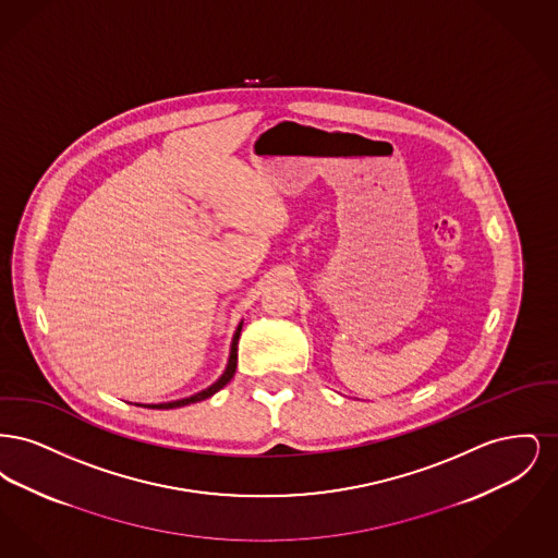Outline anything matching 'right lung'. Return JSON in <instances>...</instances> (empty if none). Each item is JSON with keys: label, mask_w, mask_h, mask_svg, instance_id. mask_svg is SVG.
<instances>
[{"label": "right lung", "mask_w": 558, "mask_h": 558, "mask_svg": "<svg viewBox=\"0 0 558 558\" xmlns=\"http://www.w3.org/2000/svg\"><path fill=\"white\" fill-rule=\"evenodd\" d=\"M240 330H242V324H240L239 330H236V335H234V339H232V351H230L228 368L221 374V378H219L217 383H213L209 389H205V391H201V393H196V396H192V398L178 399V401H169V403H153V405H144V408H153V410L182 408V405H187V403H196V401L211 398L213 393H217L221 387H226V385L232 380V376H234V372H236V364H239V353H236V351H239Z\"/></svg>", "instance_id": "obj_1"}]
</instances>
